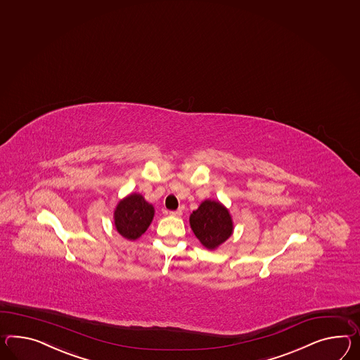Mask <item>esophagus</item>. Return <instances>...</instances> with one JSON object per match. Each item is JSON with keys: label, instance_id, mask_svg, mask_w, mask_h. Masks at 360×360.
<instances>
[{"label": "esophagus", "instance_id": "1", "mask_svg": "<svg viewBox=\"0 0 360 360\" xmlns=\"http://www.w3.org/2000/svg\"><path fill=\"white\" fill-rule=\"evenodd\" d=\"M169 214H170V216H174V217H181V216H182V211H181V210H178V211H170L169 212Z\"/></svg>", "mask_w": 360, "mask_h": 360}]
</instances>
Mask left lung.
<instances>
[{
    "instance_id": "left-lung-1",
    "label": "left lung",
    "mask_w": 360,
    "mask_h": 360,
    "mask_svg": "<svg viewBox=\"0 0 360 360\" xmlns=\"http://www.w3.org/2000/svg\"><path fill=\"white\" fill-rule=\"evenodd\" d=\"M193 234L210 250L224 243L233 233L229 211L219 202L205 200L190 216Z\"/></svg>"
}]
</instances>
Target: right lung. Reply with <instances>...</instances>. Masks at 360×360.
I'll list each match as a JSON object with an SVG mask.
<instances>
[{
    "label": "right lung",
    "instance_id": "right-lung-1",
    "mask_svg": "<svg viewBox=\"0 0 360 360\" xmlns=\"http://www.w3.org/2000/svg\"><path fill=\"white\" fill-rule=\"evenodd\" d=\"M153 214V207L141 195L131 193L115 208V228L122 237L135 240L148 229Z\"/></svg>",
    "mask_w": 360,
    "mask_h": 360
}]
</instances>
